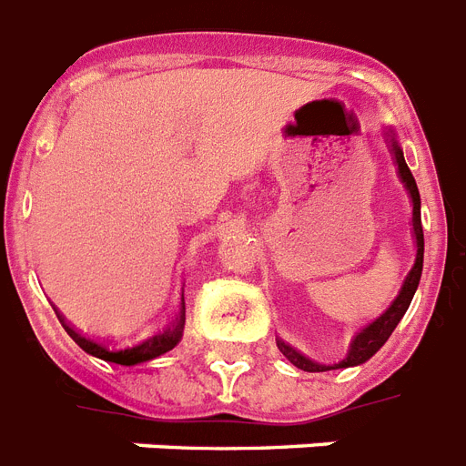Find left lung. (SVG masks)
Here are the masks:
<instances>
[{
    "instance_id": "obj_1",
    "label": "left lung",
    "mask_w": 466,
    "mask_h": 466,
    "mask_svg": "<svg viewBox=\"0 0 466 466\" xmlns=\"http://www.w3.org/2000/svg\"><path fill=\"white\" fill-rule=\"evenodd\" d=\"M390 147H392L394 161H397V170H400V177L404 182V187L409 189V195H411V204H414V216H411V223H414V238H416V262L411 267V271L404 279V284H401L400 296L394 298L392 305L382 312L380 318L373 319L370 325L363 327L356 339L349 346V353H346L344 360H339L334 366H322V363H315V360L305 359L303 353L296 351L293 346H289L286 341L277 339L279 351L284 353L286 359L291 360L293 366L300 368V370H308V373H325V370H337V368H351V366H360V363H366L370 356L380 351L382 344H385L390 334L394 332V327L400 325V319L404 318V312L409 310V305H411V298H414L416 289H419V281H421V271H423V226H421V197H419V187H416V180L411 170H409L407 161H404V154H401L400 144L394 139V134L390 132Z\"/></svg>"
}]
</instances>
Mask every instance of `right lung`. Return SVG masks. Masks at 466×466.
<instances>
[{
  "instance_id": "right-lung-1",
  "label": "right lung",
  "mask_w": 466,
  "mask_h": 466,
  "mask_svg": "<svg viewBox=\"0 0 466 466\" xmlns=\"http://www.w3.org/2000/svg\"><path fill=\"white\" fill-rule=\"evenodd\" d=\"M57 318L59 322H62V327L66 329V334H69L86 353H91L96 359L107 360V363H117V366H137V363H147V360L151 359H158V356H163V353L177 346V341L182 339V329H185V303H182L180 318L175 319L168 329H163V332L156 334V337H148L147 341H141V344L127 346V349H120V346L107 344V341H98V339L86 337L79 329H74L62 315H57Z\"/></svg>"
}]
</instances>
